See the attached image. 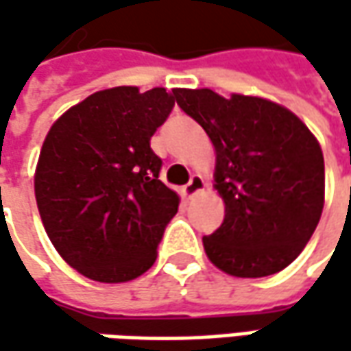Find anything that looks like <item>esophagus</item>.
<instances>
[{"instance_id": "esophagus-1", "label": "esophagus", "mask_w": 351, "mask_h": 351, "mask_svg": "<svg viewBox=\"0 0 351 351\" xmlns=\"http://www.w3.org/2000/svg\"><path fill=\"white\" fill-rule=\"evenodd\" d=\"M201 191H205V180H203L199 173H195V176L189 180V183L182 189V193L185 199H191V197L199 195Z\"/></svg>"}]
</instances>
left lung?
<instances>
[{"mask_svg":"<svg viewBox=\"0 0 351 351\" xmlns=\"http://www.w3.org/2000/svg\"><path fill=\"white\" fill-rule=\"evenodd\" d=\"M178 105L215 146V189L224 221L203 236L213 265L232 277L285 269L306 246L324 207V156L299 117L276 101L213 89H173Z\"/></svg>","mask_w":351,"mask_h":351,"instance_id":"obj_1","label":"left lung"}]
</instances>
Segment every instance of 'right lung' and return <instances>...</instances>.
<instances>
[{
	"label": "right lung",
	"instance_id": "1",
	"mask_svg": "<svg viewBox=\"0 0 351 351\" xmlns=\"http://www.w3.org/2000/svg\"><path fill=\"white\" fill-rule=\"evenodd\" d=\"M176 103L166 88L101 89L54 121L34 169L52 246L75 271L125 283L148 271L180 195L158 180L150 148Z\"/></svg>",
	"mask_w": 351,
	"mask_h": 351
}]
</instances>
